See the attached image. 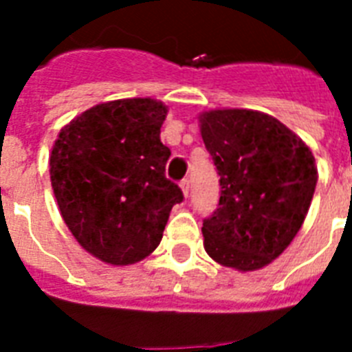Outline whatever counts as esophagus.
I'll use <instances>...</instances> for the list:
<instances>
[{
    "instance_id": "esophagus-1",
    "label": "esophagus",
    "mask_w": 352,
    "mask_h": 352,
    "mask_svg": "<svg viewBox=\"0 0 352 352\" xmlns=\"http://www.w3.org/2000/svg\"><path fill=\"white\" fill-rule=\"evenodd\" d=\"M181 188H182V193H184V197H188L190 195V179H182L181 181Z\"/></svg>"
}]
</instances>
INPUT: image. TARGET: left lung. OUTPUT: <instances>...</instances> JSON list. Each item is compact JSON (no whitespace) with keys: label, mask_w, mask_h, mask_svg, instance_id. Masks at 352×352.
I'll return each mask as SVG.
<instances>
[{"label":"left lung","mask_w":352,"mask_h":352,"mask_svg":"<svg viewBox=\"0 0 352 352\" xmlns=\"http://www.w3.org/2000/svg\"><path fill=\"white\" fill-rule=\"evenodd\" d=\"M201 135L221 177L219 204L203 221L204 248L243 272L265 267L305 221L318 182L312 151L281 122L250 109L204 113Z\"/></svg>","instance_id":"obj_1"}]
</instances>
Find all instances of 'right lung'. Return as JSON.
<instances>
[{
    "label": "right lung",
    "instance_id": "1",
    "mask_svg": "<svg viewBox=\"0 0 352 352\" xmlns=\"http://www.w3.org/2000/svg\"><path fill=\"white\" fill-rule=\"evenodd\" d=\"M166 113L151 98L106 102L69 122L54 142L49 164L62 217L102 261L131 265L149 256L184 199L166 179Z\"/></svg>",
    "mask_w": 352,
    "mask_h": 352
}]
</instances>
